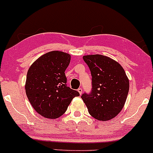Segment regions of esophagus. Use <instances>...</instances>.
Here are the masks:
<instances>
[{"label":"esophagus","instance_id":"obj_1","mask_svg":"<svg viewBox=\"0 0 153 153\" xmlns=\"http://www.w3.org/2000/svg\"><path fill=\"white\" fill-rule=\"evenodd\" d=\"M78 92L79 93V94H80V95H81V94H82V88H79V89H78Z\"/></svg>","mask_w":153,"mask_h":153}]
</instances>
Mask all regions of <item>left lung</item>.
Here are the masks:
<instances>
[{
    "mask_svg": "<svg viewBox=\"0 0 153 153\" xmlns=\"http://www.w3.org/2000/svg\"><path fill=\"white\" fill-rule=\"evenodd\" d=\"M92 76V91L81 98L90 115L100 121L116 117L125 104L129 91L128 77L114 59L100 54L83 56Z\"/></svg>",
    "mask_w": 153,
    "mask_h": 153,
    "instance_id": "obj_1",
    "label": "left lung"
}]
</instances>
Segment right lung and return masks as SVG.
Masks as SVG:
<instances>
[{
	"label": "right lung",
	"mask_w": 153,
	"mask_h": 153,
	"mask_svg": "<svg viewBox=\"0 0 153 153\" xmlns=\"http://www.w3.org/2000/svg\"><path fill=\"white\" fill-rule=\"evenodd\" d=\"M71 61L69 53L48 52L36 59L26 76V94L29 102L40 116L57 119L62 116L78 91L66 85L65 71Z\"/></svg>",
	"instance_id": "1"
}]
</instances>
